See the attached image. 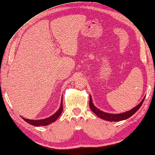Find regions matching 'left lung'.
Wrapping results in <instances>:
<instances>
[{
    "mask_svg": "<svg viewBox=\"0 0 155 155\" xmlns=\"http://www.w3.org/2000/svg\"><path fill=\"white\" fill-rule=\"evenodd\" d=\"M144 99L141 101V102L140 104L134 107L133 109H132L130 111H127L126 112L124 113H121V114H109V113H106L104 112L101 111L100 110H99L97 107H96L94 105L92 104V98L90 97V107L92 111L95 114H97L98 117L101 119L106 120V121H122V120H125L128 119L129 117H130L132 116L135 112H136L137 110H138L140 107H141L142 104H143L144 101Z\"/></svg>",
    "mask_w": 155,
    "mask_h": 155,
    "instance_id": "8db88e82",
    "label": "left lung"
}]
</instances>
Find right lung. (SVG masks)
<instances>
[{
	"mask_svg": "<svg viewBox=\"0 0 155 155\" xmlns=\"http://www.w3.org/2000/svg\"><path fill=\"white\" fill-rule=\"evenodd\" d=\"M62 111H63V99L61 100L60 108L58 109V111L56 112L54 114H53L52 116H51L48 118H46V119H41V120H30L28 119H25V118H23V119H24V121H25L27 123H28L29 124L32 125L34 126H45L51 124V123L54 122L59 117Z\"/></svg>",
	"mask_w": 155,
	"mask_h": 155,
	"instance_id": "right-lung-1",
	"label": "right lung"
}]
</instances>
